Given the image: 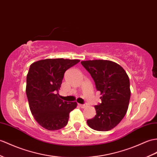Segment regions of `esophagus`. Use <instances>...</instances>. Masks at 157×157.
<instances>
[{
	"mask_svg": "<svg viewBox=\"0 0 157 157\" xmlns=\"http://www.w3.org/2000/svg\"><path fill=\"white\" fill-rule=\"evenodd\" d=\"M79 106L81 108H84L87 106V104H79Z\"/></svg>",
	"mask_w": 157,
	"mask_h": 157,
	"instance_id": "1",
	"label": "esophagus"
}]
</instances>
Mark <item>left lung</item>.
I'll return each mask as SVG.
<instances>
[{
	"label": "left lung",
	"mask_w": 157,
	"mask_h": 157,
	"mask_svg": "<svg viewBox=\"0 0 157 157\" xmlns=\"http://www.w3.org/2000/svg\"><path fill=\"white\" fill-rule=\"evenodd\" d=\"M81 63L101 95V102L94 106L96 114L87 120V124L95 130H110L118 124L128 110L130 98L128 76L120 65L112 61L89 60Z\"/></svg>",
	"instance_id": "left-lung-1"
}]
</instances>
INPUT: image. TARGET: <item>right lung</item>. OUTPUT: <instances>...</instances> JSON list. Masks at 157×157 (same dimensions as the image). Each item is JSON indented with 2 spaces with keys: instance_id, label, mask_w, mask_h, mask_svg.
Instances as JSON below:
<instances>
[{
  "instance_id": "obj_1",
  "label": "right lung",
  "mask_w": 157,
  "mask_h": 157,
  "mask_svg": "<svg viewBox=\"0 0 157 157\" xmlns=\"http://www.w3.org/2000/svg\"><path fill=\"white\" fill-rule=\"evenodd\" d=\"M78 59H46L31 65L27 75L26 94L31 112L36 121L49 130L63 128L75 102L60 99L58 94L65 72L78 63Z\"/></svg>"
}]
</instances>
